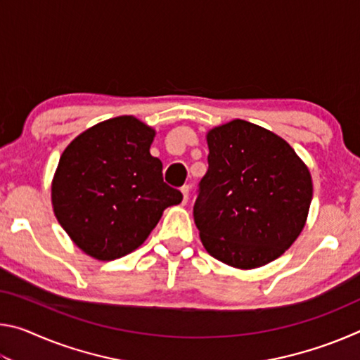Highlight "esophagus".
Listing matches in <instances>:
<instances>
[{
    "instance_id": "esophagus-1",
    "label": "esophagus",
    "mask_w": 360,
    "mask_h": 360,
    "mask_svg": "<svg viewBox=\"0 0 360 360\" xmlns=\"http://www.w3.org/2000/svg\"><path fill=\"white\" fill-rule=\"evenodd\" d=\"M181 192H182V203H187V200H188V192H191V187L188 186H184V187H181Z\"/></svg>"
}]
</instances>
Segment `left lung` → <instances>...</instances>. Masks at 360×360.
I'll use <instances>...</instances> for the list:
<instances>
[{"instance_id": "obj_1", "label": "left lung", "mask_w": 360, "mask_h": 360, "mask_svg": "<svg viewBox=\"0 0 360 360\" xmlns=\"http://www.w3.org/2000/svg\"><path fill=\"white\" fill-rule=\"evenodd\" d=\"M208 172L193 206L212 257L240 270L270 264L307 224L313 198L308 167L276 133L235 119L206 133Z\"/></svg>"}]
</instances>
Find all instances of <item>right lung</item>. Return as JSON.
Instances as JSON below:
<instances>
[{"label":"right lung","instance_id":"right-lung-1","mask_svg":"<svg viewBox=\"0 0 360 360\" xmlns=\"http://www.w3.org/2000/svg\"><path fill=\"white\" fill-rule=\"evenodd\" d=\"M155 130L133 115L90 127L66 146L52 179V208L90 257L114 260L143 245L182 193L150 155Z\"/></svg>","mask_w":360,"mask_h":360}]
</instances>
